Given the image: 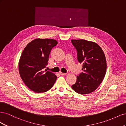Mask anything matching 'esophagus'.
Returning <instances> with one entry per match:
<instances>
[{
    "instance_id": "34e87169",
    "label": "esophagus",
    "mask_w": 126,
    "mask_h": 126,
    "mask_svg": "<svg viewBox=\"0 0 126 126\" xmlns=\"http://www.w3.org/2000/svg\"><path fill=\"white\" fill-rule=\"evenodd\" d=\"M59 74L62 76V75H66L67 74L66 73H63V72H59Z\"/></svg>"
}]
</instances>
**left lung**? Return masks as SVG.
<instances>
[{
	"mask_svg": "<svg viewBox=\"0 0 126 126\" xmlns=\"http://www.w3.org/2000/svg\"><path fill=\"white\" fill-rule=\"evenodd\" d=\"M77 51V59L82 63L83 72L77 77L72 89L81 94L93 92L100 85L106 72L105 55L101 47L94 42L83 39L71 40Z\"/></svg>",
	"mask_w": 126,
	"mask_h": 126,
	"instance_id": "8db88e82",
	"label": "left lung"
}]
</instances>
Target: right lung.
<instances>
[{
    "label": "right lung",
    "instance_id": "1",
    "mask_svg": "<svg viewBox=\"0 0 126 126\" xmlns=\"http://www.w3.org/2000/svg\"><path fill=\"white\" fill-rule=\"evenodd\" d=\"M54 39H36L26 46L19 62V72L25 84L36 93L46 92L52 87L57 76L43 69L48 64L52 48L57 45Z\"/></svg>",
    "mask_w": 126,
    "mask_h": 126
}]
</instances>
